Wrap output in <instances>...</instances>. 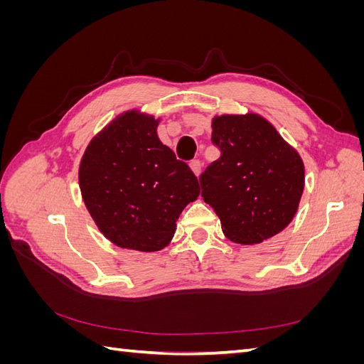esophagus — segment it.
I'll list each match as a JSON object with an SVG mask.
<instances>
[{"mask_svg": "<svg viewBox=\"0 0 364 364\" xmlns=\"http://www.w3.org/2000/svg\"><path fill=\"white\" fill-rule=\"evenodd\" d=\"M190 167H191L193 173H194V174L197 176V178H199V176H200V173H202V164H200V161H197V159L191 161V164H190Z\"/></svg>", "mask_w": 364, "mask_h": 364, "instance_id": "esophagus-1", "label": "esophagus"}]
</instances>
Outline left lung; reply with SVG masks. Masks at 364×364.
<instances>
[{"label":"left lung","mask_w":364,"mask_h":364,"mask_svg":"<svg viewBox=\"0 0 364 364\" xmlns=\"http://www.w3.org/2000/svg\"><path fill=\"white\" fill-rule=\"evenodd\" d=\"M220 158L200 174L203 200L234 243L258 245L279 234L299 206L304 162L266 118L257 114L213 119Z\"/></svg>","instance_id":"1"}]
</instances>
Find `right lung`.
<instances>
[{"label":"right lung","instance_id":"right-lung-1","mask_svg":"<svg viewBox=\"0 0 364 364\" xmlns=\"http://www.w3.org/2000/svg\"><path fill=\"white\" fill-rule=\"evenodd\" d=\"M159 119L127 111L87 144L79 168L83 202L102 234L139 252L167 246L199 182L158 138Z\"/></svg>","mask_w":364,"mask_h":364}]
</instances>
